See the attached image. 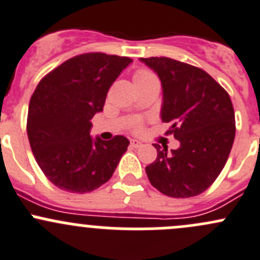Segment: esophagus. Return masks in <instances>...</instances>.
<instances>
[{
  "label": "esophagus",
  "mask_w": 260,
  "mask_h": 260,
  "mask_svg": "<svg viewBox=\"0 0 260 260\" xmlns=\"http://www.w3.org/2000/svg\"><path fill=\"white\" fill-rule=\"evenodd\" d=\"M131 146L135 147V148H138V147L142 146V142L138 140H131Z\"/></svg>",
  "instance_id": "1"
}]
</instances>
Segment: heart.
I'll return each instance as SVG.
<instances>
[{
    "instance_id": "heart-1",
    "label": "heart",
    "mask_w": 260,
    "mask_h": 260,
    "mask_svg": "<svg viewBox=\"0 0 260 260\" xmlns=\"http://www.w3.org/2000/svg\"><path fill=\"white\" fill-rule=\"evenodd\" d=\"M153 75L151 74V73L146 72V70H140V72H137V74L135 75V80H138V79H148V78H152ZM138 124V120H135V123H133V125H137Z\"/></svg>"
}]
</instances>
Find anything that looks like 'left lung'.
I'll use <instances>...</instances> for the list:
<instances>
[{
    "mask_svg": "<svg viewBox=\"0 0 260 260\" xmlns=\"http://www.w3.org/2000/svg\"><path fill=\"white\" fill-rule=\"evenodd\" d=\"M161 80V120L180 142L177 149L154 143L157 158L146 167L152 186L171 198L204 192L224 169L235 137L230 96L203 69L170 59L141 57Z\"/></svg>",
    "mask_w": 260,
    "mask_h": 260,
    "instance_id": "left-lung-1",
    "label": "left lung"
}]
</instances>
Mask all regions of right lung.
I'll return each instance as SVG.
<instances>
[{
    "label": "right lung",
    "instance_id": "add662e5",
    "mask_svg": "<svg viewBox=\"0 0 260 260\" xmlns=\"http://www.w3.org/2000/svg\"><path fill=\"white\" fill-rule=\"evenodd\" d=\"M133 60L90 52L67 60L39 83L31 96L27 136L45 176L69 192L93 191L112 177L129 141L90 136L91 118Z\"/></svg>",
    "mask_w": 260,
    "mask_h": 260
}]
</instances>
